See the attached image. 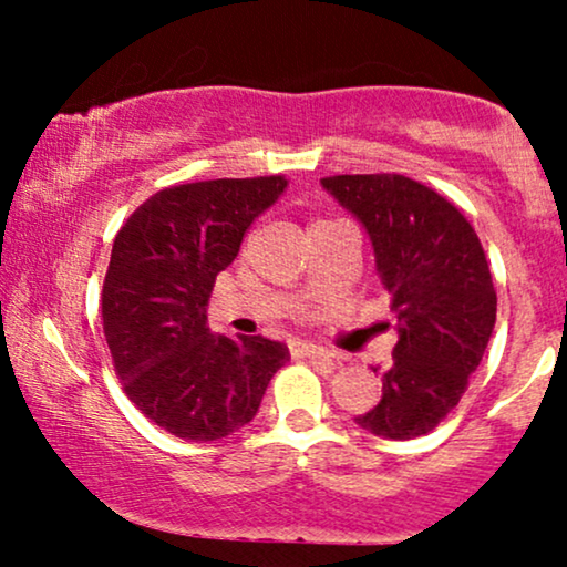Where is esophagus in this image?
<instances>
[{"label":"esophagus","instance_id":"esophagus-1","mask_svg":"<svg viewBox=\"0 0 567 567\" xmlns=\"http://www.w3.org/2000/svg\"><path fill=\"white\" fill-rule=\"evenodd\" d=\"M292 354L296 357H306V360H317V362H324V365H338V360H336V354H330L328 349H320V347H315V343H296V347H292Z\"/></svg>","mask_w":567,"mask_h":567}]
</instances>
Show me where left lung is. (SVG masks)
<instances>
[{
	"instance_id": "left-lung-1",
	"label": "left lung",
	"mask_w": 567,
	"mask_h": 567,
	"mask_svg": "<svg viewBox=\"0 0 567 567\" xmlns=\"http://www.w3.org/2000/svg\"><path fill=\"white\" fill-rule=\"evenodd\" d=\"M322 186L362 220L396 333L383 396L357 424L383 440L429 434L458 405L496 324V288L464 213L400 173L333 175Z\"/></svg>"
}]
</instances>
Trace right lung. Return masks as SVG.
Instances as JSON below:
<instances>
[{"label":"right lung","instance_id":"1","mask_svg":"<svg viewBox=\"0 0 567 567\" xmlns=\"http://www.w3.org/2000/svg\"><path fill=\"white\" fill-rule=\"evenodd\" d=\"M285 175L162 188L116 231L101 292L114 373L148 421L181 440L210 442L250 424L288 347L207 328L216 277L237 258Z\"/></svg>","mask_w":567,"mask_h":567}]
</instances>
